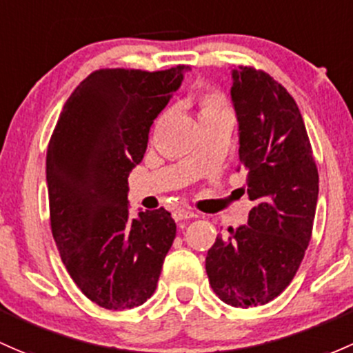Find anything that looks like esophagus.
Instances as JSON below:
<instances>
[{"label": "esophagus", "mask_w": 353, "mask_h": 353, "mask_svg": "<svg viewBox=\"0 0 353 353\" xmlns=\"http://www.w3.org/2000/svg\"><path fill=\"white\" fill-rule=\"evenodd\" d=\"M172 216L176 221H183V220H192V218H196L198 214H196L194 211H189V210H176L172 213Z\"/></svg>", "instance_id": "esophagus-1"}]
</instances>
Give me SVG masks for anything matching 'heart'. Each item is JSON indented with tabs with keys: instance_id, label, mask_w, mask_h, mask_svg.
Returning <instances> with one entry per match:
<instances>
[{
	"instance_id": "heart-1",
	"label": "heart",
	"mask_w": 353,
	"mask_h": 353,
	"mask_svg": "<svg viewBox=\"0 0 353 353\" xmlns=\"http://www.w3.org/2000/svg\"><path fill=\"white\" fill-rule=\"evenodd\" d=\"M216 114H230L228 105L220 94L214 92H205L199 99V118L208 117H216Z\"/></svg>"
}]
</instances>
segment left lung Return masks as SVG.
I'll return each instance as SVG.
<instances>
[{
  "mask_svg": "<svg viewBox=\"0 0 353 353\" xmlns=\"http://www.w3.org/2000/svg\"><path fill=\"white\" fill-rule=\"evenodd\" d=\"M232 103L239 121L240 164L254 208L247 225L216 236L206 274L221 301L262 306L294 277L313 230L318 169L292 96L269 74L232 69ZM240 170V165H239Z\"/></svg>",
  "mask_w": 353,
  "mask_h": 353,
  "instance_id": "8db88e82",
  "label": "left lung"
}]
</instances>
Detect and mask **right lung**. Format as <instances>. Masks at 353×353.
Segmentation results:
<instances>
[{"label": "right lung", "instance_id": "obj_1", "mask_svg": "<svg viewBox=\"0 0 353 353\" xmlns=\"http://www.w3.org/2000/svg\"><path fill=\"white\" fill-rule=\"evenodd\" d=\"M188 69L96 70L74 89L52 133V235L77 288L106 310H132L154 294L176 239L164 208L130 218L128 176Z\"/></svg>", "mask_w": 353, "mask_h": 353}]
</instances>
